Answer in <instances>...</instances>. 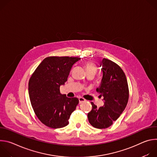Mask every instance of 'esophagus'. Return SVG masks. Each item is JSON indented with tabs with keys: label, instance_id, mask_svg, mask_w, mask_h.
<instances>
[{
	"label": "esophagus",
	"instance_id": "obj_1",
	"mask_svg": "<svg viewBox=\"0 0 157 157\" xmlns=\"http://www.w3.org/2000/svg\"><path fill=\"white\" fill-rule=\"evenodd\" d=\"M84 101H85V99H84V98H79V104H81V103H82V102H84Z\"/></svg>",
	"mask_w": 157,
	"mask_h": 157
}]
</instances>
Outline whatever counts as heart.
<instances>
[{"mask_svg":"<svg viewBox=\"0 0 157 157\" xmlns=\"http://www.w3.org/2000/svg\"><path fill=\"white\" fill-rule=\"evenodd\" d=\"M85 68L87 73H96L97 71V68L96 65L90 61H87L85 63Z\"/></svg>","mask_w":157,"mask_h":157,"instance_id":"b5f03b06","label":"heart"}]
</instances>
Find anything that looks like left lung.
<instances>
[{
	"label": "left lung",
	"mask_w": 157,
	"mask_h": 157,
	"mask_svg": "<svg viewBox=\"0 0 157 157\" xmlns=\"http://www.w3.org/2000/svg\"><path fill=\"white\" fill-rule=\"evenodd\" d=\"M101 66L103 76L96 91L104 97V106L97 107L91 102L92 109L87 114L90 124L97 128H105L113 124L124 110L129 97L125 75L121 67L110 59L104 58Z\"/></svg>",
	"instance_id": "obj_1"
}]
</instances>
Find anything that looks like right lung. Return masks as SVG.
<instances>
[{
	"label": "right lung",
	"instance_id": "right-lung-1",
	"mask_svg": "<svg viewBox=\"0 0 157 157\" xmlns=\"http://www.w3.org/2000/svg\"><path fill=\"white\" fill-rule=\"evenodd\" d=\"M78 57L49 56L44 58L32 75L29 94L34 113L46 126L59 128L69 124L68 120L79 103L76 98H67L60 93L73 66Z\"/></svg>",
	"mask_w": 157,
	"mask_h": 157
}]
</instances>
